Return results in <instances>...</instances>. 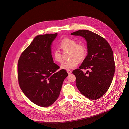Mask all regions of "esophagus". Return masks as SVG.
I'll list each match as a JSON object with an SVG mask.
<instances>
[{"instance_id":"obj_1","label":"esophagus","mask_w":129,"mask_h":129,"mask_svg":"<svg viewBox=\"0 0 129 129\" xmlns=\"http://www.w3.org/2000/svg\"><path fill=\"white\" fill-rule=\"evenodd\" d=\"M67 72L68 74H71L72 73L71 70H67Z\"/></svg>"}]
</instances>
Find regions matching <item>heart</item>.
<instances>
[{"mask_svg":"<svg viewBox=\"0 0 129 129\" xmlns=\"http://www.w3.org/2000/svg\"><path fill=\"white\" fill-rule=\"evenodd\" d=\"M59 47L63 50H70V59L64 61L61 65L62 69L70 70L76 67L79 64V60L83 59L86 54V49L83 43H77L76 40L70 38L63 39L59 44ZM52 56L55 61L62 62L61 53L58 50H55L52 53Z\"/></svg>","mask_w":129,"mask_h":129,"instance_id":"1","label":"heart"}]
</instances>
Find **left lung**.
Returning <instances> with one entry per match:
<instances>
[{
	"instance_id": "left-lung-1",
	"label": "left lung",
	"mask_w": 129,
	"mask_h": 129,
	"mask_svg": "<svg viewBox=\"0 0 129 129\" xmlns=\"http://www.w3.org/2000/svg\"><path fill=\"white\" fill-rule=\"evenodd\" d=\"M84 37L87 42V55L79 69L73 71L76 85L81 93L87 98L97 100L109 89L115 71L113 52L104 38L90 31L80 30L71 33ZM91 69L86 73L82 69Z\"/></svg>"
}]
</instances>
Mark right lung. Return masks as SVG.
<instances>
[{"instance_id":"right-lung-1","label":"right lung","mask_w":129,"mask_h":129,"mask_svg":"<svg viewBox=\"0 0 129 129\" xmlns=\"http://www.w3.org/2000/svg\"><path fill=\"white\" fill-rule=\"evenodd\" d=\"M57 33L39 35L21 54L18 62V80L25 95L42 107L53 104L58 98L65 70L54 63L51 44Z\"/></svg>"}]
</instances>
